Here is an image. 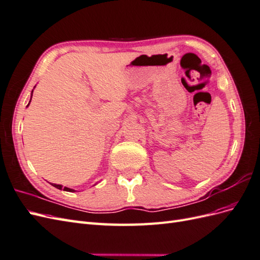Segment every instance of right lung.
Listing matches in <instances>:
<instances>
[{"mask_svg":"<svg viewBox=\"0 0 260 260\" xmlns=\"http://www.w3.org/2000/svg\"><path fill=\"white\" fill-rule=\"evenodd\" d=\"M32 93H34V90H32V92H31V99H32ZM31 99H30V101H29V103H28V105L30 104V102H31ZM27 105V106H28ZM54 187H56V188H58V190H64V191H67V192H75V190L74 188H69V187H66V186H62L61 184H55V183H51Z\"/></svg>","mask_w":260,"mask_h":260,"instance_id":"1","label":"right lung"}]
</instances>
